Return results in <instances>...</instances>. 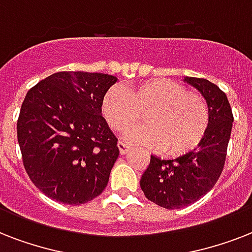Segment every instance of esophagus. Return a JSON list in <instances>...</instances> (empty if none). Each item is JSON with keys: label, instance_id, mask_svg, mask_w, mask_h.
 <instances>
[{"label": "esophagus", "instance_id": "esophagus-1", "mask_svg": "<svg viewBox=\"0 0 252 252\" xmlns=\"http://www.w3.org/2000/svg\"><path fill=\"white\" fill-rule=\"evenodd\" d=\"M118 148H119V152H120V154H126L128 152H129V146L122 141L118 142Z\"/></svg>", "mask_w": 252, "mask_h": 252}]
</instances>
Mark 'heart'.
<instances>
[{
  "label": "heart",
  "mask_w": 252,
  "mask_h": 252,
  "mask_svg": "<svg viewBox=\"0 0 252 252\" xmlns=\"http://www.w3.org/2000/svg\"><path fill=\"white\" fill-rule=\"evenodd\" d=\"M141 113L146 114L147 126L126 130V140L133 145L162 149L168 157L193 152L203 141L211 120L204 96L163 78L145 81L128 93L114 86L103 98V118L115 132L127 129Z\"/></svg>",
  "instance_id": "obj_1"
}]
</instances>
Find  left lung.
Here are the masks:
<instances>
[{
    "label": "left lung",
    "mask_w": 252,
    "mask_h": 252,
    "mask_svg": "<svg viewBox=\"0 0 252 252\" xmlns=\"http://www.w3.org/2000/svg\"><path fill=\"white\" fill-rule=\"evenodd\" d=\"M209 107V126L193 152L175 159L152 156L140 186L146 199L166 209H179L195 203L217 183L226 159L233 126V112L226 94L211 81L186 77Z\"/></svg>",
    "instance_id": "8db88e82"
}]
</instances>
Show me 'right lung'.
<instances>
[{
  "mask_svg": "<svg viewBox=\"0 0 252 252\" xmlns=\"http://www.w3.org/2000/svg\"><path fill=\"white\" fill-rule=\"evenodd\" d=\"M118 78L59 72L30 89L17 123L26 172L45 196L80 205L99 196L119 157L102 102Z\"/></svg>",
  "mask_w": 252,
  "mask_h": 252,
  "instance_id": "add662e5",
  "label": "right lung"
}]
</instances>
